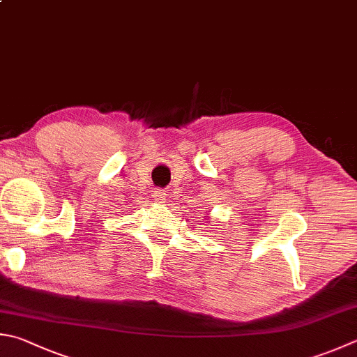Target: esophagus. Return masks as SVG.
<instances>
[{
	"label": "esophagus",
	"mask_w": 357,
	"mask_h": 357,
	"mask_svg": "<svg viewBox=\"0 0 357 357\" xmlns=\"http://www.w3.org/2000/svg\"><path fill=\"white\" fill-rule=\"evenodd\" d=\"M153 199L160 202V204H163V202L166 200V192L163 190H155L153 191Z\"/></svg>",
	"instance_id": "esophagus-1"
}]
</instances>
